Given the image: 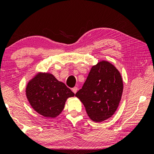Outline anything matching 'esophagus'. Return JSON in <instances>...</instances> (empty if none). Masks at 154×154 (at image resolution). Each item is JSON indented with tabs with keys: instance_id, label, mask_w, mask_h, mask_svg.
<instances>
[{
	"instance_id": "1",
	"label": "esophagus",
	"mask_w": 154,
	"mask_h": 154,
	"mask_svg": "<svg viewBox=\"0 0 154 154\" xmlns=\"http://www.w3.org/2000/svg\"><path fill=\"white\" fill-rule=\"evenodd\" d=\"M72 91L73 93L75 94L77 92V91H78V88H77V87H74V88L72 89Z\"/></svg>"
}]
</instances>
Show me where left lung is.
<instances>
[{
    "label": "left lung",
    "instance_id": "left-lung-1",
    "mask_svg": "<svg viewBox=\"0 0 154 154\" xmlns=\"http://www.w3.org/2000/svg\"><path fill=\"white\" fill-rule=\"evenodd\" d=\"M123 92V82L118 70L106 61L91 68L82 88L75 94L83 103L90 119L104 121L116 111Z\"/></svg>",
    "mask_w": 154,
    "mask_h": 154
}]
</instances>
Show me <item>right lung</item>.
Returning <instances> with one entry per match:
<instances>
[{"instance_id":"add662e5","label":"right lung","mask_w":154,"mask_h":154,"mask_svg":"<svg viewBox=\"0 0 154 154\" xmlns=\"http://www.w3.org/2000/svg\"><path fill=\"white\" fill-rule=\"evenodd\" d=\"M26 96L31 106L45 118H56L64 109L66 100L74 93L50 73L36 74L26 86Z\"/></svg>"}]
</instances>
